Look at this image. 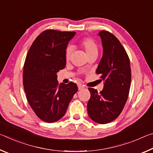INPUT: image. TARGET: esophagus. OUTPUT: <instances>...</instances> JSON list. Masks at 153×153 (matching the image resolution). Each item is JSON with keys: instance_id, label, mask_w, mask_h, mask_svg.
<instances>
[{"instance_id": "34e87169", "label": "esophagus", "mask_w": 153, "mask_h": 153, "mask_svg": "<svg viewBox=\"0 0 153 153\" xmlns=\"http://www.w3.org/2000/svg\"><path fill=\"white\" fill-rule=\"evenodd\" d=\"M77 86H78V90H81L84 88V86H83V85H82V84H79Z\"/></svg>"}]
</instances>
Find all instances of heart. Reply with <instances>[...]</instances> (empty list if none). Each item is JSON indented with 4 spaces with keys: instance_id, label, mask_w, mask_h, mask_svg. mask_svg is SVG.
Masks as SVG:
<instances>
[{
    "instance_id": "b5f03b06",
    "label": "heart",
    "mask_w": 153,
    "mask_h": 153,
    "mask_svg": "<svg viewBox=\"0 0 153 153\" xmlns=\"http://www.w3.org/2000/svg\"><path fill=\"white\" fill-rule=\"evenodd\" d=\"M79 46L85 51L88 57L92 55H97L98 53V46L94 40L90 38H86L80 41ZM73 53V49L69 47L65 52V59L67 61L70 60L71 56Z\"/></svg>"
}]
</instances>
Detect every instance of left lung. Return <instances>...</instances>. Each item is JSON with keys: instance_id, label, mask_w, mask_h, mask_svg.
Segmentation results:
<instances>
[{"instance_id": "1", "label": "left lung", "mask_w": 153, "mask_h": 153, "mask_svg": "<svg viewBox=\"0 0 153 153\" xmlns=\"http://www.w3.org/2000/svg\"><path fill=\"white\" fill-rule=\"evenodd\" d=\"M98 36L103 54L96 73L100 75L104 88L100 93L89 88L87 109L91 120L105 124L115 120L126 105L131 84V68L128 54L120 40L107 31H100Z\"/></svg>"}]
</instances>
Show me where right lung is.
<instances>
[{
	"instance_id": "1",
	"label": "right lung",
	"mask_w": 153,
	"mask_h": 153,
	"mask_svg": "<svg viewBox=\"0 0 153 153\" xmlns=\"http://www.w3.org/2000/svg\"><path fill=\"white\" fill-rule=\"evenodd\" d=\"M74 32L47 30L36 38L25 58L23 84L28 102L40 120L57 121L66 113L77 86L57 81V72L66 65L65 52Z\"/></svg>"
}]
</instances>
